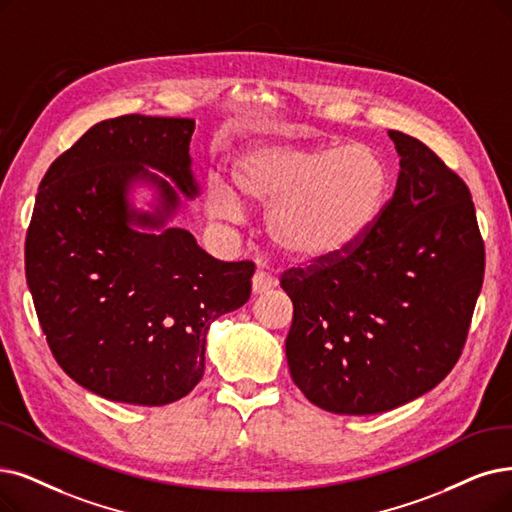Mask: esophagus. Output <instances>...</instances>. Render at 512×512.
I'll return each instance as SVG.
<instances>
[{
    "instance_id": "1",
    "label": "esophagus",
    "mask_w": 512,
    "mask_h": 512,
    "mask_svg": "<svg viewBox=\"0 0 512 512\" xmlns=\"http://www.w3.org/2000/svg\"><path fill=\"white\" fill-rule=\"evenodd\" d=\"M273 285H275V279H273L267 271L258 269V271L254 273V277H252V292H254V294L267 292V290L273 288Z\"/></svg>"
}]
</instances>
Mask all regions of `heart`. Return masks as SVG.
Returning <instances> with one entry per match:
<instances>
[{
  "label": "heart",
  "mask_w": 512,
  "mask_h": 512,
  "mask_svg": "<svg viewBox=\"0 0 512 512\" xmlns=\"http://www.w3.org/2000/svg\"><path fill=\"white\" fill-rule=\"evenodd\" d=\"M229 189L206 187V210L239 220L243 203L269 208L267 229L294 260L317 262L355 248L380 222L391 197V172L367 145H254L237 155Z\"/></svg>",
  "instance_id": "obj_1"
}]
</instances>
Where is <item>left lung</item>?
Here are the masks:
<instances>
[{"label": "left lung", "instance_id": "8db88e82", "mask_svg": "<svg viewBox=\"0 0 512 512\" xmlns=\"http://www.w3.org/2000/svg\"><path fill=\"white\" fill-rule=\"evenodd\" d=\"M399 178L355 248L281 275L294 319V384L325 412L395 410L456 365L483 285L485 248L464 180L424 142L388 130Z\"/></svg>", "mask_w": 512, "mask_h": 512}]
</instances>
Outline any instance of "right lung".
I'll use <instances>...</instances> for the list:
<instances>
[{"instance_id": "right-lung-1", "label": "right lung", "mask_w": 512, "mask_h": 512, "mask_svg": "<svg viewBox=\"0 0 512 512\" xmlns=\"http://www.w3.org/2000/svg\"><path fill=\"white\" fill-rule=\"evenodd\" d=\"M193 130L185 117L100 121L54 159L35 197L25 273L39 325L58 365L111 401L168 405L189 395L212 321L252 292L254 262L216 260L189 231L166 227L175 190L197 195ZM134 181L158 189L153 215L129 206Z\"/></svg>"}]
</instances>
